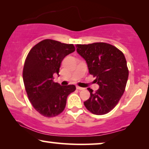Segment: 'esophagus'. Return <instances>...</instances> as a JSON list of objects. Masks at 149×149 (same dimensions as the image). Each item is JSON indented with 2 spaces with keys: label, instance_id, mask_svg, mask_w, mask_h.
I'll use <instances>...</instances> for the list:
<instances>
[{
  "label": "esophagus",
  "instance_id": "obj_1",
  "mask_svg": "<svg viewBox=\"0 0 149 149\" xmlns=\"http://www.w3.org/2000/svg\"><path fill=\"white\" fill-rule=\"evenodd\" d=\"M77 89H79V90H83V89H84V88H83V87H79V86H77Z\"/></svg>",
  "mask_w": 149,
  "mask_h": 149
}]
</instances>
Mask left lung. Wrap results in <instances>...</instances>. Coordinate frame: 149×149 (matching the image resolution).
<instances>
[{
  "mask_svg": "<svg viewBox=\"0 0 149 149\" xmlns=\"http://www.w3.org/2000/svg\"><path fill=\"white\" fill-rule=\"evenodd\" d=\"M77 52L86 61L89 72L95 77L99 89L87 88L90 97L84 102L86 109L94 115L109 113L119 102L127 84L129 71L124 54L106 42L76 45Z\"/></svg>",
  "mask_w": 149,
  "mask_h": 149,
  "instance_id": "obj_1",
  "label": "left lung"
}]
</instances>
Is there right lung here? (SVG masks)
Segmentation results:
<instances>
[{
    "label": "right lung",
    "mask_w": 149,
    "mask_h": 149,
    "mask_svg": "<svg viewBox=\"0 0 149 149\" xmlns=\"http://www.w3.org/2000/svg\"><path fill=\"white\" fill-rule=\"evenodd\" d=\"M74 51L72 44L45 39L34 45L26 57L24 86L33 107L44 117H53L62 113L68 95L76 89L74 85L62 86L55 83L53 77L59 74L63 59Z\"/></svg>",
    "instance_id": "1"
}]
</instances>
